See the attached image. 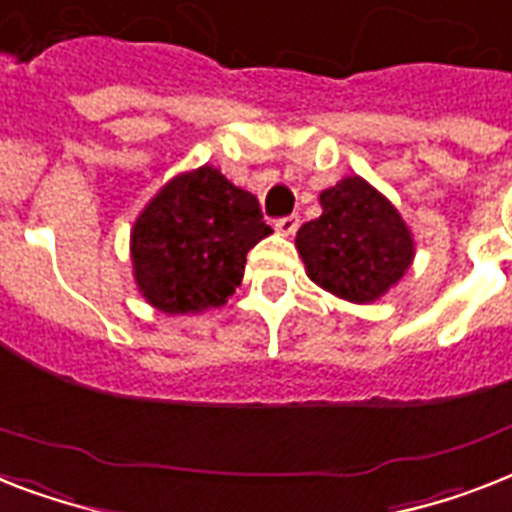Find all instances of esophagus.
<instances>
[{"label":"esophagus","mask_w":512,"mask_h":512,"mask_svg":"<svg viewBox=\"0 0 512 512\" xmlns=\"http://www.w3.org/2000/svg\"><path fill=\"white\" fill-rule=\"evenodd\" d=\"M297 228H299V215H286V218L276 220V231L281 236H294Z\"/></svg>","instance_id":"esophagus-1"}]
</instances>
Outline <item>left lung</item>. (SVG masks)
Instances as JSON below:
<instances>
[{
  "instance_id": "left-lung-1",
  "label": "left lung",
  "mask_w": 512,
  "mask_h": 512,
  "mask_svg": "<svg viewBox=\"0 0 512 512\" xmlns=\"http://www.w3.org/2000/svg\"><path fill=\"white\" fill-rule=\"evenodd\" d=\"M321 207V218L297 231L307 276L357 305L384 297L415 255L413 234L397 207L360 176L321 191Z\"/></svg>"
}]
</instances>
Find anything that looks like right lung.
I'll use <instances>...</instances> for the list:
<instances>
[{
	"label": "right lung",
	"instance_id": "add662e5",
	"mask_svg": "<svg viewBox=\"0 0 512 512\" xmlns=\"http://www.w3.org/2000/svg\"><path fill=\"white\" fill-rule=\"evenodd\" d=\"M273 234L255 194L202 165L162 186L136 218L131 260L141 297L168 315L226 305L247 252Z\"/></svg>",
	"mask_w": 512,
	"mask_h": 512
}]
</instances>
